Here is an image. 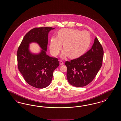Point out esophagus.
<instances>
[{
  "instance_id": "1",
  "label": "esophagus",
  "mask_w": 121,
  "mask_h": 121,
  "mask_svg": "<svg viewBox=\"0 0 121 121\" xmlns=\"http://www.w3.org/2000/svg\"><path fill=\"white\" fill-rule=\"evenodd\" d=\"M59 64H60V65H62L64 64V62L62 60H60V62H59Z\"/></svg>"
}]
</instances>
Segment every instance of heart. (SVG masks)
<instances>
[{"instance_id": "obj_1", "label": "heart", "mask_w": 121, "mask_h": 121, "mask_svg": "<svg viewBox=\"0 0 121 121\" xmlns=\"http://www.w3.org/2000/svg\"><path fill=\"white\" fill-rule=\"evenodd\" d=\"M90 35L86 31L65 28L59 30L57 37L51 38L50 50L51 54L56 56L62 48L64 51L61 54L64 59L68 55L70 58H77L82 55L90 46Z\"/></svg>"}]
</instances>
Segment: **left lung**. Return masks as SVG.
I'll return each mask as SVG.
<instances>
[{"instance_id": "left-lung-1", "label": "left lung", "mask_w": 121, "mask_h": 121, "mask_svg": "<svg viewBox=\"0 0 121 121\" xmlns=\"http://www.w3.org/2000/svg\"><path fill=\"white\" fill-rule=\"evenodd\" d=\"M103 50L97 37L91 49L77 59L66 61V76L70 84L82 87L91 82L102 65Z\"/></svg>"}]
</instances>
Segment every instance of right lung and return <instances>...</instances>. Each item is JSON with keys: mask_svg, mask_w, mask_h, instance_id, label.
Here are the masks:
<instances>
[{"mask_svg": "<svg viewBox=\"0 0 121 121\" xmlns=\"http://www.w3.org/2000/svg\"><path fill=\"white\" fill-rule=\"evenodd\" d=\"M55 28H35L26 33L17 51L18 70L25 80L37 88H44L50 84L53 71L59 66L58 59L47 55L49 32ZM35 43L41 49L37 53L29 49V44Z\"/></svg>", "mask_w": 121, "mask_h": 121, "instance_id": "right-lung-1", "label": "right lung"}]
</instances>
